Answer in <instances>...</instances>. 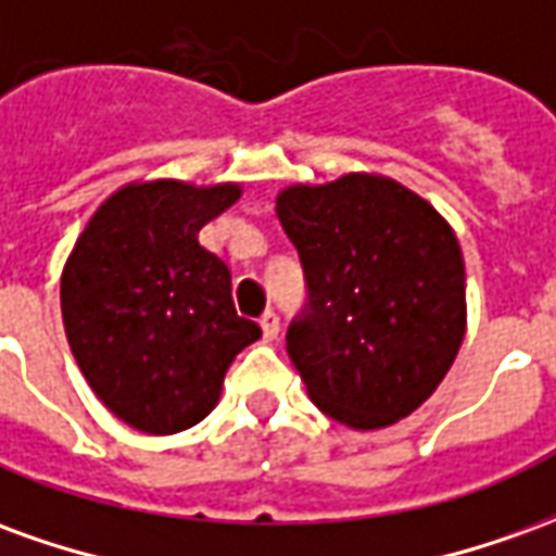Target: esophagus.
I'll return each mask as SVG.
<instances>
[{"instance_id":"1","label":"esophagus","mask_w":556,"mask_h":556,"mask_svg":"<svg viewBox=\"0 0 556 556\" xmlns=\"http://www.w3.org/2000/svg\"><path fill=\"white\" fill-rule=\"evenodd\" d=\"M258 325H262V333H265V339H277L279 333V315L274 313V309H267L262 318H258Z\"/></svg>"}]
</instances>
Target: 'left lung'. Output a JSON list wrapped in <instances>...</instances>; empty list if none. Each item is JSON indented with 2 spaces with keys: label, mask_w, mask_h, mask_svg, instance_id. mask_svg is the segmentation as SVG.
<instances>
[{
  "label": "left lung",
  "mask_w": 556,
  "mask_h": 556,
  "mask_svg": "<svg viewBox=\"0 0 556 556\" xmlns=\"http://www.w3.org/2000/svg\"><path fill=\"white\" fill-rule=\"evenodd\" d=\"M277 217L301 255L306 303L286 349L318 408L384 429L441 384L465 339V262L453 229L378 175L294 184Z\"/></svg>",
  "instance_id": "8db88e82"
}]
</instances>
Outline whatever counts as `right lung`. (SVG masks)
<instances>
[{
    "label": "right lung",
    "instance_id": "obj_1",
    "mask_svg": "<svg viewBox=\"0 0 556 556\" xmlns=\"http://www.w3.org/2000/svg\"><path fill=\"white\" fill-rule=\"evenodd\" d=\"M238 195V184H127L67 255L62 318L79 372L146 434L205 419L235 354L262 337L231 303L229 267L199 243Z\"/></svg>",
    "mask_w": 556,
    "mask_h": 556
}]
</instances>
